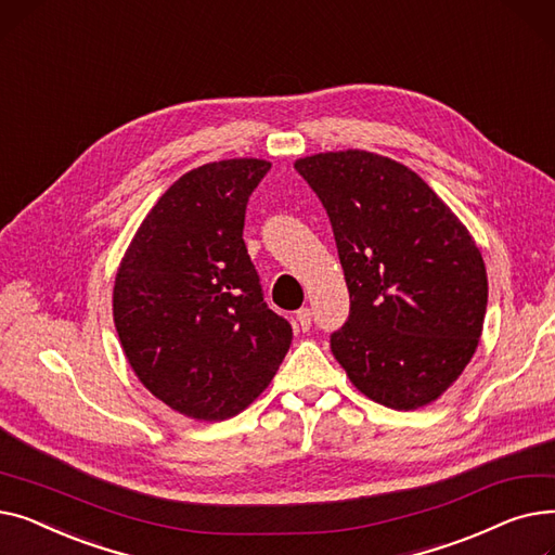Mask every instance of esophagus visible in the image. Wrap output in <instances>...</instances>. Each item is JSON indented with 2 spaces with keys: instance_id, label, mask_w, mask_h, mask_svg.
<instances>
[{
  "instance_id": "1",
  "label": "esophagus",
  "mask_w": 555,
  "mask_h": 555,
  "mask_svg": "<svg viewBox=\"0 0 555 555\" xmlns=\"http://www.w3.org/2000/svg\"><path fill=\"white\" fill-rule=\"evenodd\" d=\"M297 322H299V326H301L304 333L310 331V326H312V310H310V308L297 310Z\"/></svg>"
}]
</instances>
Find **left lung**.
Returning a JSON list of instances; mask_svg holds the SVG:
<instances>
[{
	"mask_svg": "<svg viewBox=\"0 0 555 555\" xmlns=\"http://www.w3.org/2000/svg\"><path fill=\"white\" fill-rule=\"evenodd\" d=\"M322 199L351 297L331 351L398 412L439 398L473 360L488 276L470 231L406 166L366 151L295 162Z\"/></svg>",
	"mask_w": 555,
	"mask_h": 555,
	"instance_id": "obj_1",
	"label": "left lung"
}]
</instances>
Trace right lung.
Listing matches in <instances>:
<instances>
[{
    "mask_svg": "<svg viewBox=\"0 0 555 555\" xmlns=\"http://www.w3.org/2000/svg\"><path fill=\"white\" fill-rule=\"evenodd\" d=\"M266 159L189 170L143 218L114 279L124 353L155 398L195 421L241 414L276 375L293 326L262 301L243 241Z\"/></svg>",
    "mask_w": 555,
    "mask_h": 555,
    "instance_id": "right-lung-1",
    "label": "right lung"
}]
</instances>
